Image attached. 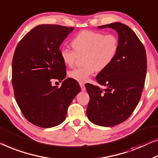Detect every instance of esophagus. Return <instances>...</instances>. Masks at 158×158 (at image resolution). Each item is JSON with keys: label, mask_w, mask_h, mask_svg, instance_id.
Listing matches in <instances>:
<instances>
[{"label": "esophagus", "mask_w": 158, "mask_h": 158, "mask_svg": "<svg viewBox=\"0 0 158 158\" xmlns=\"http://www.w3.org/2000/svg\"><path fill=\"white\" fill-rule=\"evenodd\" d=\"M80 86H81V91H85L86 90V87L84 86V84L82 83H80Z\"/></svg>", "instance_id": "1"}]
</instances>
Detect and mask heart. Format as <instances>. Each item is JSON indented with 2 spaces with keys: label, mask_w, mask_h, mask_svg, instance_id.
Returning a JSON list of instances; mask_svg holds the SVG:
<instances>
[{
  "label": "heart",
  "mask_w": 158,
  "mask_h": 158,
  "mask_svg": "<svg viewBox=\"0 0 158 158\" xmlns=\"http://www.w3.org/2000/svg\"><path fill=\"white\" fill-rule=\"evenodd\" d=\"M74 49L68 48L61 49L60 56L64 64L69 67L74 64L77 56L86 53L84 60L86 66L75 68L69 72L70 78L85 83L96 69L103 70L114 62L119 49V40L113 34L84 30L77 34L72 40Z\"/></svg>",
  "instance_id": "b5f03b06"
}]
</instances>
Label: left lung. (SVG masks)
I'll list each match as a JSON object with an SVG mask.
<instances>
[{
    "label": "left lung",
    "mask_w": 158,
    "mask_h": 158,
    "mask_svg": "<svg viewBox=\"0 0 158 158\" xmlns=\"http://www.w3.org/2000/svg\"><path fill=\"white\" fill-rule=\"evenodd\" d=\"M112 28L118 36L119 49L109 67L96 76L100 89L85 85L90 101L86 109L89 121L100 126L110 127L130 117L139 102L147 71V57L142 42L133 30L121 23L98 26Z\"/></svg>",
    "instance_id": "obj_1"
}]
</instances>
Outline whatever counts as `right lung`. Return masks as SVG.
<instances>
[{
	"mask_svg": "<svg viewBox=\"0 0 158 158\" xmlns=\"http://www.w3.org/2000/svg\"><path fill=\"white\" fill-rule=\"evenodd\" d=\"M73 27L40 25L19 42L12 62V84L18 105L28 121L49 128L62 123L67 109L81 91L79 84L66 79L62 86L52 85L66 77L60 47Z\"/></svg>",
	"mask_w": 158,
	"mask_h": 158,
	"instance_id": "right-lung-1",
	"label": "right lung"
}]
</instances>
